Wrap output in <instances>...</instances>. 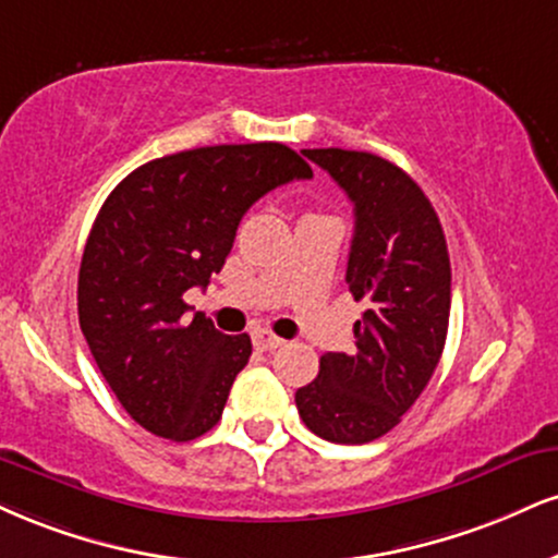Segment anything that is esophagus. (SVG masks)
Returning a JSON list of instances; mask_svg holds the SVG:
<instances>
[{"label": "esophagus", "instance_id": "1", "mask_svg": "<svg viewBox=\"0 0 558 558\" xmlns=\"http://www.w3.org/2000/svg\"><path fill=\"white\" fill-rule=\"evenodd\" d=\"M252 340H254V345L259 348V351H275V348H280L286 343L283 338H278V335L270 332V330H254Z\"/></svg>", "mask_w": 558, "mask_h": 558}]
</instances>
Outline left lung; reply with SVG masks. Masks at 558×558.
<instances>
[{"label": "left lung", "instance_id": "obj_1", "mask_svg": "<svg viewBox=\"0 0 558 558\" xmlns=\"http://www.w3.org/2000/svg\"><path fill=\"white\" fill-rule=\"evenodd\" d=\"M353 203L345 283L364 317L353 353H325L317 379L296 392L308 432L366 445L400 424L432 379L449 325L452 272L445 231L421 186L389 160L361 150H304Z\"/></svg>", "mask_w": 558, "mask_h": 558}]
</instances>
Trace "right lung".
<instances>
[{
	"label": "right lung",
	"instance_id": "1",
	"mask_svg": "<svg viewBox=\"0 0 558 558\" xmlns=\"http://www.w3.org/2000/svg\"><path fill=\"white\" fill-rule=\"evenodd\" d=\"M293 179L312 166L291 147L213 145L150 160L106 197L80 265V330L150 434L190 441L223 415L252 340L190 317L184 293L220 272L244 213Z\"/></svg>",
	"mask_w": 558,
	"mask_h": 558
}]
</instances>
